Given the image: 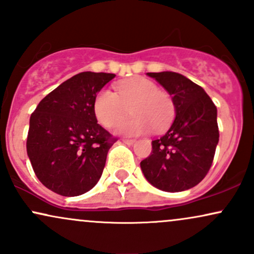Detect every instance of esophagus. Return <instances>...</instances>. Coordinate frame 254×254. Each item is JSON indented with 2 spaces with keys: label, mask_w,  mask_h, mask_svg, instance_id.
Segmentation results:
<instances>
[{
  "label": "esophagus",
  "mask_w": 254,
  "mask_h": 254,
  "mask_svg": "<svg viewBox=\"0 0 254 254\" xmlns=\"http://www.w3.org/2000/svg\"><path fill=\"white\" fill-rule=\"evenodd\" d=\"M123 142L125 144H129V145H131V144H133L135 143V139H129V138H124L123 139Z\"/></svg>",
  "instance_id": "esophagus-1"
}]
</instances>
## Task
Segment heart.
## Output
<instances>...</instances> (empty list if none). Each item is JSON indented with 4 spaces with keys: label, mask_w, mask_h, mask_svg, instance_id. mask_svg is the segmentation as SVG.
<instances>
[{
    "label": "heart",
    "mask_w": 254,
    "mask_h": 254,
    "mask_svg": "<svg viewBox=\"0 0 254 254\" xmlns=\"http://www.w3.org/2000/svg\"><path fill=\"white\" fill-rule=\"evenodd\" d=\"M116 89V93L101 89L94 98L93 111L99 123L110 127L130 107L134 117L113 125V131L118 135L135 137L150 132L154 127L162 131L173 121V100L151 80L132 77L119 82Z\"/></svg>",
    "instance_id": "obj_1"
}]
</instances>
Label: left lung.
<instances>
[{
    "mask_svg": "<svg viewBox=\"0 0 254 254\" xmlns=\"http://www.w3.org/2000/svg\"><path fill=\"white\" fill-rule=\"evenodd\" d=\"M173 100L176 118L170 130L151 142L141 161L145 179L167 192L189 190L210 170L218 143L217 109L202 87L173 71L147 72Z\"/></svg>",
    "mask_w": 254,
    "mask_h": 254,
    "instance_id": "8db88e82",
    "label": "left lung"
}]
</instances>
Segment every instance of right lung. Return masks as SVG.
<instances>
[{
    "instance_id": "right-lung-1",
    "label": "right lung",
    "mask_w": 254,
    "mask_h": 254,
    "mask_svg": "<svg viewBox=\"0 0 254 254\" xmlns=\"http://www.w3.org/2000/svg\"><path fill=\"white\" fill-rule=\"evenodd\" d=\"M115 74L83 71L61 83L31 115L27 155L40 183L61 196L94 188L116 142L98 124L95 95Z\"/></svg>"
}]
</instances>
